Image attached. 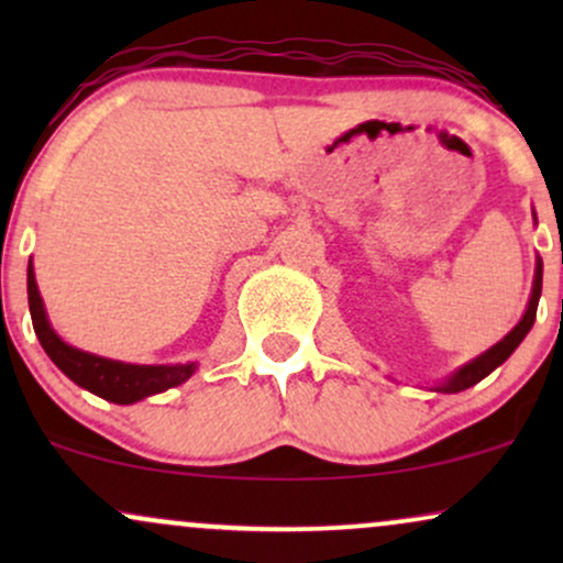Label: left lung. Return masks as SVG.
Here are the masks:
<instances>
[{"instance_id": "left-lung-1", "label": "left lung", "mask_w": 563, "mask_h": 563, "mask_svg": "<svg viewBox=\"0 0 563 563\" xmlns=\"http://www.w3.org/2000/svg\"><path fill=\"white\" fill-rule=\"evenodd\" d=\"M534 217V224H538V214L532 211ZM540 294H542V260L538 256V262H534V280H532V296H529V303H527V312L521 314V320L516 322L514 331L503 335L500 341H497L495 346H489L487 352H482L479 357H474L471 363L461 365L455 373H450L448 378L442 380V384L431 386V391H442V394H455V391H463L468 389V386L479 384L482 378H487L489 373L495 371V367H500L510 354L516 352V346L521 344V341L527 339V333L532 331L534 325V318H538V301H540Z\"/></svg>"}]
</instances>
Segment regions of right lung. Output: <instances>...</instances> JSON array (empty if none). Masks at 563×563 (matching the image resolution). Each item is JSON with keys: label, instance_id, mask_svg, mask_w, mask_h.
<instances>
[{"label": "right lung", "instance_id": "obj_1", "mask_svg": "<svg viewBox=\"0 0 563 563\" xmlns=\"http://www.w3.org/2000/svg\"><path fill=\"white\" fill-rule=\"evenodd\" d=\"M29 309L34 320V331L38 344H42L47 357L60 367L66 376L79 384L81 389L97 394L115 405H134L140 399L153 397L174 386L185 384L192 373L198 371V363H174V365H134L121 363V360H108L100 354L81 352V349L66 344L55 333L53 322L47 318L42 294H38L34 264L29 262Z\"/></svg>", "mask_w": 563, "mask_h": 563}]
</instances>
